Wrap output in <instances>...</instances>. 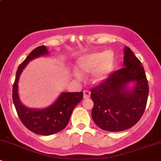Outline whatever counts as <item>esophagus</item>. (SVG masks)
I'll return each instance as SVG.
<instances>
[{"label":"esophagus","mask_w":161,"mask_h":161,"mask_svg":"<svg viewBox=\"0 0 161 161\" xmlns=\"http://www.w3.org/2000/svg\"><path fill=\"white\" fill-rule=\"evenodd\" d=\"M83 94H84V98H87V97H89L90 95H91V92H90L88 90H84L83 92Z\"/></svg>","instance_id":"obj_1"}]
</instances>
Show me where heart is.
Returning <instances> with one entry per match:
<instances>
[{
    "label": "heart",
    "mask_w": 161,
    "mask_h": 161,
    "mask_svg": "<svg viewBox=\"0 0 161 161\" xmlns=\"http://www.w3.org/2000/svg\"><path fill=\"white\" fill-rule=\"evenodd\" d=\"M114 54L110 51L94 53L79 59L77 65L84 73L95 71L94 79L96 82L102 81L111 73L114 68Z\"/></svg>",
    "instance_id": "heart-1"
}]
</instances>
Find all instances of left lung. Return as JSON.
<instances>
[{
    "mask_svg": "<svg viewBox=\"0 0 161 161\" xmlns=\"http://www.w3.org/2000/svg\"><path fill=\"white\" fill-rule=\"evenodd\" d=\"M124 67L112 72L91 89L94 106L92 117L97 126L108 132H120L133 126L145 112L148 83L141 62L129 47L124 49ZM136 86L127 91L126 85Z\"/></svg>",
    "mask_w": 161,
    "mask_h": 161,
    "instance_id": "left-lung-1",
    "label": "left lung"
}]
</instances>
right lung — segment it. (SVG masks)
<instances>
[{
	"mask_svg": "<svg viewBox=\"0 0 161 161\" xmlns=\"http://www.w3.org/2000/svg\"><path fill=\"white\" fill-rule=\"evenodd\" d=\"M47 53V50L44 45L33 50L18 67L13 86V101L19 119L28 129L43 136L57 133L65 129L73 109L83 97L82 92H64L54 104L43 110L29 109L20 103L17 93V82L22 71L30 60Z\"/></svg>",
	"mask_w": 161,
	"mask_h": 161,
	"instance_id": "1",
	"label": "right lung"
}]
</instances>
